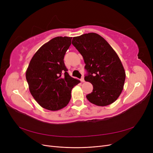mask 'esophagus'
Wrapping results in <instances>:
<instances>
[{"label":"esophagus","instance_id":"1","mask_svg":"<svg viewBox=\"0 0 153 153\" xmlns=\"http://www.w3.org/2000/svg\"><path fill=\"white\" fill-rule=\"evenodd\" d=\"M80 81H81L82 82H85V80H84V76H82V77L81 78Z\"/></svg>","mask_w":153,"mask_h":153}]
</instances>
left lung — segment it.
<instances>
[{
    "label": "left lung",
    "instance_id": "left-lung-1",
    "mask_svg": "<svg viewBox=\"0 0 153 153\" xmlns=\"http://www.w3.org/2000/svg\"><path fill=\"white\" fill-rule=\"evenodd\" d=\"M72 44L84 58L87 71L84 80L93 85L87 99L101 106L114 103L121 94L126 78L116 52L103 38L93 32L74 37Z\"/></svg>",
    "mask_w": 153,
    "mask_h": 153
}]
</instances>
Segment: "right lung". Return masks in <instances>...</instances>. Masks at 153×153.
I'll return each mask as SVG.
<instances>
[{"mask_svg": "<svg viewBox=\"0 0 153 153\" xmlns=\"http://www.w3.org/2000/svg\"><path fill=\"white\" fill-rule=\"evenodd\" d=\"M71 39L59 36L50 40L37 51L27 69L30 93L45 109L55 111L65 107L72 89L80 82L69 76L64 62Z\"/></svg>", "mask_w": 153, "mask_h": 153, "instance_id": "1", "label": "right lung"}]
</instances>
